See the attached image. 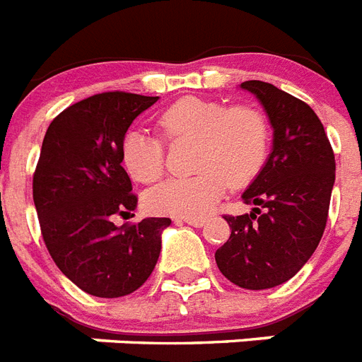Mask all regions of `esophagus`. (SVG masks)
Returning <instances> with one entry per match:
<instances>
[{
  "label": "esophagus",
  "instance_id": "esophagus-1",
  "mask_svg": "<svg viewBox=\"0 0 362 362\" xmlns=\"http://www.w3.org/2000/svg\"><path fill=\"white\" fill-rule=\"evenodd\" d=\"M177 221L185 222V224H190V226L194 228H202L205 224V218H202V216H181Z\"/></svg>",
  "mask_w": 362,
  "mask_h": 362
}]
</instances>
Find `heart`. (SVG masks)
Segmentation results:
<instances>
[{"instance_id": "obj_1", "label": "heart", "mask_w": 362, "mask_h": 362, "mask_svg": "<svg viewBox=\"0 0 362 362\" xmlns=\"http://www.w3.org/2000/svg\"><path fill=\"white\" fill-rule=\"evenodd\" d=\"M158 127L170 141L196 140L194 177L166 179L147 190V209L158 215L204 216L233 187L250 183L267 160V117L252 106L187 97L166 108ZM121 160L132 179L151 183L164 172L163 138L132 129L121 141Z\"/></svg>"}]
</instances>
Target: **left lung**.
I'll return each instance as SVG.
<instances>
[{"instance_id":"1","label":"left lung","mask_w":362,"mask_h":362,"mask_svg":"<svg viewBox=\"0 0 362 362\" xmlns=\"http://www.w3.org/2000/svg\"><path fill=\"white\" fill-rule=\"evenodd\" d=\"M267 114L273 147L243 192L252 211L224 216L231 235L215 252L230 282L245 290H269L296 276L320 245L334 185V153L314 110L273 83L248 80Z\"/></svg>"}]
</instances>
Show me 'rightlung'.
Here are the masks:
<instances>
[{
  "mask_svg": "<svg viewBox=\"0 0 362 362\" xmlns=\"http://www.w3.org/2000/svg\"><path fill=\"white\" fill-rule=\"evenodd\" d=\"M157 100L123 91L93 95L63 110L42 140L33 175L42 239L59 271L89 296L114 299L138 290L172 224L155 216L131 226L112 222L138 205L121 166V141Z\"/></svg>",
  "mask_w": 362,
  "mask_h": 362,
  "instance_id": "add662e5",
  "label": "right lung"
}]
</instances>
